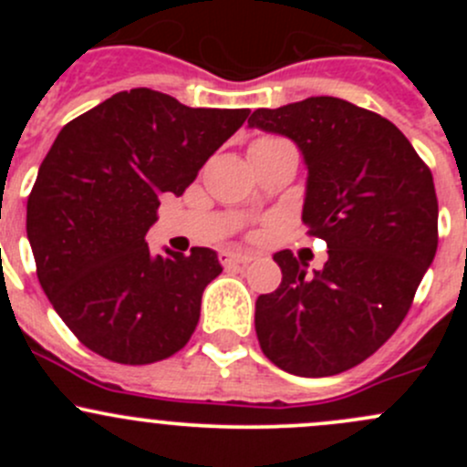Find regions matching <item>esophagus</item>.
Returning <instances> with one entry per match:
<instances>
[{
    "mask_svg": "<svg viewBox=\"0 0 467 467\" xmlns=\"http://www.w3.org/2000/svg\"><path fill=\"white\" fill-rule=\"evenodd\" d=\"M219 260L223 266H242V264H248L253 260L251 255H246V253H221Z\"/></svg>",
    "mask_w": 467,
    "mask_h": 467,
    "instance_id": "obj_1",
    "label": "esophagus"
}]
</instances>
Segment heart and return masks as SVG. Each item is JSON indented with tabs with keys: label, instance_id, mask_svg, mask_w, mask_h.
<instances>
[{
	"label": "heart",
	"instance_id": "obj_1",
	"mask_svg": "<svg viewBox=\"0 0 467 467\" xmlns=\"http://www.w3.org/2000/svg\"><path fill=\"white\" fill-rule=\"evenodd\" d=\"M273 140H277V138H260V140H255V142H273Z\"/></svg>",
	"mask_w": 467,
	"mask_h": 467
}]
</instances>
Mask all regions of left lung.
Instances as JSON below:
<instances>
[{
	"label": "left lung",
	"instance_id": "obj_1",
	"mask_svg": "<svg viewBox=\"0 0 467 467\" xmlns=\"http://www.w3.org/2000/svg\"><path fill=\"white\" fill-rule=\"evenodd\" d=\"M248 124L294 140L307 162L303 221L327 244L307 275L273 255L282 282L255 305L264 355L291 375L327 378L378 352L407 317L438 246L434 178L402 130L337 97L257 108Z\"/></svg>",
	"mask_w": 467,
	"mask_h": 467
}]
</instances>
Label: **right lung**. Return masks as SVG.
<instances>
[{
    "mask_svg": "<svg viewBox=\"0 0 467 467\" xmlns=\"http://www.w3.org/2000/svg\"><path fill=\"white\" fill-rule=\"evenodd\" d=\"M248 108H190L149 88L117 92L63 126L26 203L47 298L97 355L144 366L187 346L216 253L153 255L160 196H181Z\"/></svg>",
    "mask_w": 467,
    "mask_h": 467,
    "instance_id": "obj_1",
    "label": "right lung"
}]
</instances>
